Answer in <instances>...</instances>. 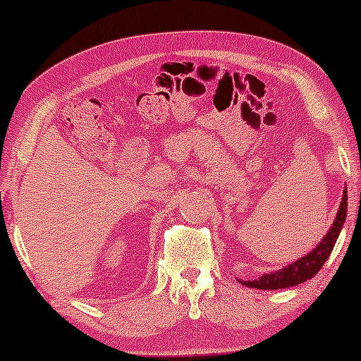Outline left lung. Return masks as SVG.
Instances as JSON below:
<instances>
[{
    "mask_svg": "<svg viewBox=\"0 0 361 361\" xmlns=\"http://www.w3.org/2000/svg\"><path fill=\"white\" fill-rule=\"evenodd\" d=\"M345 211H348V190H344V197H342L341 206H338L336 221H334L332 228L329 234L323 238V241L316 246L311 253L305 257L298 258L297 262L290 264L288 267L281 269V271L271 272V274H264L253 281H241V285L250 286V288L257 290H279V288H290V286H297L300 283L307 281V279L314 278L319 271H322L323 264L326 258L332 253L334 245H336L338 234L342 231V225L345 220Z\"/></svg>",
    "mask_w": 361,
    "mask_h": 361,
    "instance_id": "1",
    "label": "left lung"
}]
</instances>
